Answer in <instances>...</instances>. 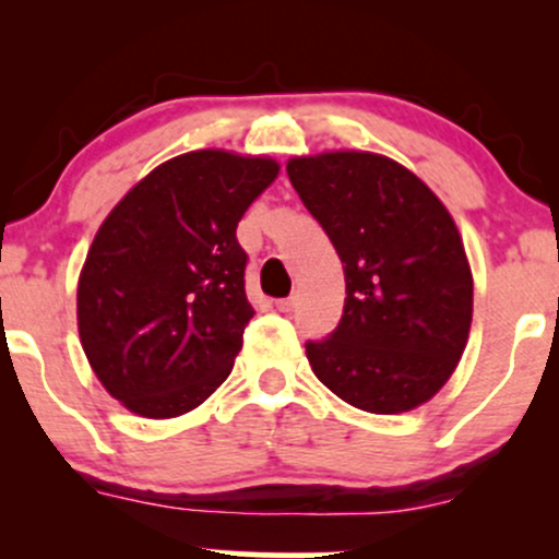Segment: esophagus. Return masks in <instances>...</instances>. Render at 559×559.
Returning a JSON list of instances; mask_svg holds the SVG:
<instances>
[{"mask_svg": "<svg viewBox=\"0 0 559 559\" xmlns=\"http://www.w3.org/2000/svg\"><path fill=\"white\" fill-rule=\"evenodd\" d=\"M294 305H297V297H286V299H275V307H278L281 312H292L294 310Z\"/></svg>", "mask_w": 559, "mask_h": 559, "instance_id": "obj_1", "label": "esophagus"}]
</instances>
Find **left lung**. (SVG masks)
<instances>
[{
  "label": "left lung",
  "instance_id": "left-lung-1",
  "mask_svg": "<svg viewBox=\"0 0 559 559\" xmlns=\"http://www.w3.org/2000/svg\"><path fill=\"white\" fill-rule=\"evenodd\" d=\"M288 181L344 262V316L307 360L338 400L376 415L418 407L467 344L473 275L452 215L394 159L294 157Z\"/></svg>",
  "mask_w": 559,
  "mask_h": 559
}]
</instances>
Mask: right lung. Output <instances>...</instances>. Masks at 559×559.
Wrapping results in <instances>:
<instances>
[{
    "label": "right lung",
    "instance_id": "obj_1",
    "mask_svg": "<svg viewBox=\"0 0 559 559\" xmlns=\"http://www.w3.org/2000/svg\"><path fill=\"white\" fill-rule=\"evenodd\" d=\"M278 165L221 150L155 168L102 223L79 281L96 378L144 418H176L226 381L254 310L236 226Z\"/></svg>",
    "mask_w": 559,
    "mask_h": 559
}]
</instances>
